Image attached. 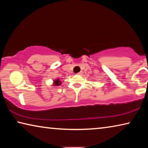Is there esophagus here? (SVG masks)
Returning a JSON list of instances; mask_svg holds the SVG:
<instances>
[{
  "instance_id": "obj_1",
  "label": "esophagus",
  "mask_w": 148,
  "mask_h": 148,
  "mask_svg": "<svg viewBox=\"0 0 148 148\" xmlns=\"http://www.w3.org/2000/svg\"><path fill=\"white\" fill-rule=\"evenodd\" d=\"M77 75H82V74H83V72L82 71H80L79 72H78V73L77 74Z\"/></svg>"
}]
</instances>
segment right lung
I'll return each mask as SVG.
<instances>
[{"mask_svg":"<svg viewBox=\"0 0 148 148\" xmlns=\"http://www.w3.org/2000/svg\"><path fill=\"white\" fill-rule=\"evenodd\" d=\"M60 84H61V82H60L59 79L56 80V81H55V85H56V86H59Z\"/></svg>","mask_w":148,"mask_h":148,"instance_id":"right-lung-1","label":"right lung"}]
</instances>
